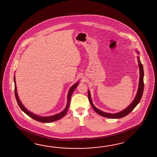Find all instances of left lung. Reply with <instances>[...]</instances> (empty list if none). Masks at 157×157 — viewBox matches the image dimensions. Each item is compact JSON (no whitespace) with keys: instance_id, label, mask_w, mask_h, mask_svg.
I'll list each match as a JSON object with an SVG mask.
<instances>
[{"instance_id":"left-lung-1","label":"left lung","mask_w":157,"mask_h":157,"mask_svg":"<svg viewBox=\"0 0 157 157\" xmlns=\"http://www.w3.org/2000/svg\"><path fill=\"white\" fill-rule=\"evenodd\" d=\"M138 52V51H137ZM138 62H139V68H140V81H139V89H138V91L137 93L136 96L135 97V99L132 102L131 104L129 106L126 108L125 109H124L123 111H121L119 113H104L100 109H97L94 105L93 104L92 101H91V97H90V92L88 91V98L89 100V102L90 103L93 109H94L95 111L99 115L103 117H105L107 118H111V119H119L123 117L127 116L129 113L131 112L133 109H135L136 106L139 104V102L140 101L141 99L142 98V94H143V91H144V68H143V66L142 63H141V61L140 60V58L138 57Z\"/></svg>"}]
</instances>
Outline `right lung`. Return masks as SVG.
I'll use <instances>...</instances> for the list:
<instances>
[{
  "label": "right lung",
  "mask_w": 157,
  "mask_h": 157,
  "mask_svg": "<svg viewBox=\"0 0 157 157\" xmlns=\"http://www.w3.org/2000/svg\"><path fill=\"white\" fill-rule=\"evenodd\" d=\"M14 82H15V97H16V99L17 102L18 103V106L20 107V109H22V111L28 115L29 117H32L33 119L36 120V121H40V122H42V123H50V122H52V121H58L59 119H61L63 117H64L66 115V113L68 111V108L69 107V105H70V102H71V96L73 93V91L75 90V89L76 88L77 86L78 85V82H76L75 85H73V86L71 88L70 90H69L68 94V102H67V105L66 106V109L64 110H63L62 113H58L55 115L53 116H51V117H40L36 115L34 113H30L29 111H28V109H26L25 107L23 106L22 103L20 101V99L18 98V95H17V88H16V81H15V76H14Z\"/></svg>",
  "instance_id": "obj_1"
}]
</instances>
